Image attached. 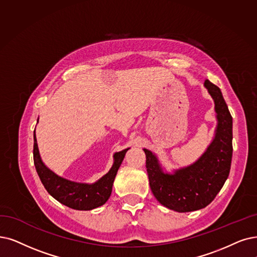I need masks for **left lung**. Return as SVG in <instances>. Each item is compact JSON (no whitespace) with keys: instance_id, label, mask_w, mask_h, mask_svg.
<instances>
[{"instance_id":"1","label":"left lung","mask_w":257,"mask_h":257,"mask_svg":"<svg viewBox=\"0 0 257 257\" xmlns=\"http://www.w3.org/2000/svg\"><path fill=\"white\" fill-rule=\"evenodd\" d=\"M215 102L218 124L213 142L192 166L171 174L163 173L156 156L143 150L147 157L150 187L155 198L171 210L191 212L207 207L227 180L232 160V116L219 87L204 82Z\"/></svg>"}]
</instances>
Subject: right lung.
<instances>
[{
  "mask_svg": "<svg viewBox=\"0 0 257 257\" xmlns=\"http://www.w3.org/2000/svg\"><path fill=\"white\" fill-rule=\"evenodd\" d=\"M127 150L128 149H125L115 154V161L111 169L96 183H77L59 177L44 166L39 155L36 132L34 131V162L41 181L46 191L55 199L63 203L64 206L75 210H93L107 201L111 194L112 183H114L118 169L120 168Z\"/></svg>",
  "mask_w": 257,
  "mask_h": 257,
  "instance_id": "right-lung-1",
  "label": "right lung"
}]
</instances>
